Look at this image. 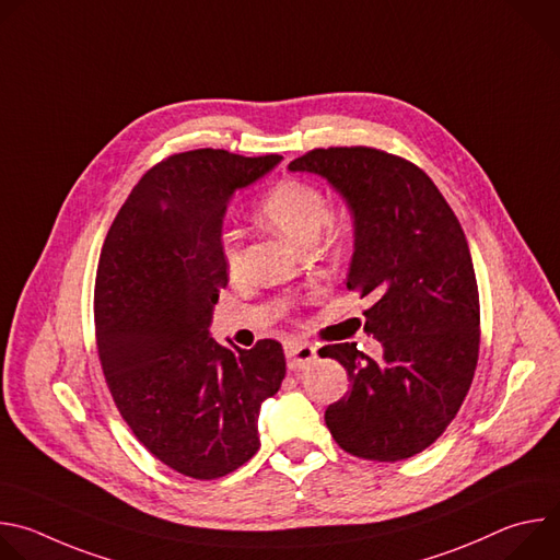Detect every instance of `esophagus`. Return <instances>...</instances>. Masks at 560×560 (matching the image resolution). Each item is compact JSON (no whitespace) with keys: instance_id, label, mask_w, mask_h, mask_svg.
I'll return each instance as SVG.
<instances>
[{"instance_id":"obj_1","label":"esophagus","mask_w":560,"mask_h":560,"mask_svg":"<svg viewBox=\"0 0 560 560\" xmlns=\"http://www.w3.org/2000/svg\"><path fill=\"white\" fill-rule=\"evenodd\" d=\"M285 359H288V368L299 372L305 365H310L316 359V348L310 343H299V341H288L285 343Z\"/></svg>"}]
</instances>
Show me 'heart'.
<instances>
[{
    "label": "heart",
    "instance_id": "b5f03b06",
    "mask_svg": "<svg viewBox=\"0 0 560 560\" xmlns=\"http://www.w3.org/2000/svg\"><path fill=\"white\" fill-rule=\"evenodd\" d=\"M261 219L296 248L314 246L324 228L330 223V206L324 192L301 179L277 184L261 201ZM221 250L228 272L234 277L242 268L238 234L223 232Z\"/></svg>",
    "mask_w": 560,
    "mask_h": 560
}]
</instances>
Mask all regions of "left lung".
<instances>
[{
  "mask_svg": "<svg viewBox=\"0 0 560 560\" xmlns=\"http://www.w3.org/2000/svg\"><path fill=\"white\" fill-rule=\"evenodd\" d=\"M288 171L326 179L346 201L354 225L346 288L372 299L365 332L383 346L376 361L357 343L318 350L350 378L326 425L359 458H410L452 423L478 361L481 314L465 232L434 182L383 150L316 148Z\"/></svg>",
  "mask_w": 560,
  "mask_h": 560,
  "instance_id": "1",
  "label": "left lung"
}]
</instances>
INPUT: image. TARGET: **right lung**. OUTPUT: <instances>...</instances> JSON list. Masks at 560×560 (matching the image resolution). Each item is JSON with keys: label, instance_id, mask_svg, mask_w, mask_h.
Wrapping results in <instances>:
<instances>
[{"label": "right lung", "instance_id": "obj_1", "mask_svg": "<svg viewBox=\"0 0 560 560\" xmlns=\"http://www.w3.org/2000/svg\"><path fill=\"white\" fill-rule=\"evenodd\" d=\"M279 162L212 148L173 154L132 188L102 248L95 330L117 410L152 456L199 481L257 454L261 404L285 376L279 341L242 350L208 330L228 285V203Z\"/></svg>", "mask_w": 560, "mask_h": 560}]
</instances>
